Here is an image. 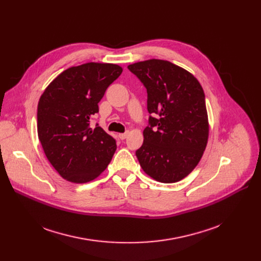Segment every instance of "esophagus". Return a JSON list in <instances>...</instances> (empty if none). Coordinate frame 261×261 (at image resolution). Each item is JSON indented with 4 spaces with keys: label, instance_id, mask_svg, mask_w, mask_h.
I'll list each match as a JSON object with an SVG mask.
<instances>
[{
    "label": "esophagus",
    "instance_id": "esophagus-1",
    "mask_svg": "<svg viewBox=\"0 0 261 261\" xmlns=\"http://www.w3.org/2000/svg\"><path fill=\"white\" fill-rule=\"evenodd\" d=\"M128 136V132H125V133H119L118 134V138L120 139V140H125L126 138Z\"/></svg>",
    "mask_w": 261,
    "mask_h": 261
}]
</instances>
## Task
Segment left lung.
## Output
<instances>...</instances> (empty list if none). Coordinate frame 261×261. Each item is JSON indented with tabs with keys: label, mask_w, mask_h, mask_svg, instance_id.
I'll use <instances>...</instances> for the list:
<instances>
[{
	"label": "left lung",
	"mask_w": 261,
	"mask_h": 261,
	"mask_svg": "<svg viewBox=\"0 0 261 261\" xmlns=\"http://www.w3.org/2000/svg\"><path fill=\"white\" fill-rule=\"evenodd\" d=\"M128 68L147 89L150 113L136 158L155 181L179 182L195 169L207 145L203 89L193 74L166 60L150 59Z\"/></svg>",
	"instance_id": "8db88e82"
}]
</instances>
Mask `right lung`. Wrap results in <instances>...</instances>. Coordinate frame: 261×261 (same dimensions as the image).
Listing matches in <instances>:
<instances>
[{"label":"right lung","instance_id":"right-lung-1","mask_svg":"<svg viewBox=\"0 0 261 261\" xmlns=\"http://www.w3.org/2000/svg\"><path fill=\"white\" fill-rule=\"evenodd\" d=\"M122 72L113 63L72 66L55 78L41 95L38 138L57 172L68 182L87 183L109 165L116 142L101 127H90L108 87Z\"/></svg>","mask_w":261,"mask_h":261}]
</instances>
